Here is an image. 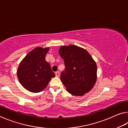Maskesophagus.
<instances>
[{"instance_id": "1", "label": "esophagus", "mask_w": 128, "mask_h": 128, "mask_svg": "<svg viewBox=\"0 0 128 128\" xmlns=\"http://www.w3.org/2000/svg\"><path fill=\"white\" fill-rule=\"evenodd\" d=\"M55 76L56 77H59V76H60V73H59V72H58V71H57V72H55Z\"/></svg>"}]
</instances>
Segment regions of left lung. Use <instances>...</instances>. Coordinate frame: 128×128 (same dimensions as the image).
Segmentation results:
<instances>
[{
  "label": "left lung",
  "mask_w": 128,
  "mask_h": 128,
  "mask_svg": "<svg viewBox=\"0 0 128 128\" xmlns=\"http://www.w3.org/2000/svg\"><path fill=\"white\" fill-rule=\"evenodd\" d=\"M59 52L66 66L61 80L67 92L74 96L90 92L97 79L96 64L90 54L73 44L61 46Z\"/></svg>",
  "instance_id": "1"
}]
</instances>
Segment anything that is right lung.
Here are the masks:
<instances>
[{
  "label": "right lung",
  "instance_id": "obj_1",
  "mask_svg": "<svg viewBox=\"0 0 128 128\" xmlns=\"http://www.w3.org/2000/svg\"><path fill=\"white\" fill-rule=\"evenodd\" d=\"M49 47H36L20 62L17 70L18 81L24 88L32 92H42L55 76L50 65L45 60Z\"/></svg>",
  "mask_w": 128,
  "mask_h": 128
}]
</instances>
